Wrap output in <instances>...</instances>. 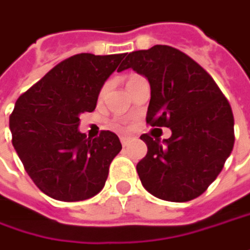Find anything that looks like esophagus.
Returning a JSON list of instances; mask_svg holds the SVG:
<instances>
[{
  "label": "esophagus",
  "instance_id": "obj_1",
  "mask_svg": "<svg viewBox=\"0 0 250 250\" xmlns=\"http://www.w3.org/2000/svg\"><path fill=\"white\" fill-rule=\"evenodd\" d=\"M120 141H122V144H123V146H127V144H128V141H130V137H127V136H122V137H120Z\"/></svg>",
  "mask_w": 250,
  "mask_h": 250
}]
</instances>
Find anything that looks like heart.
<instances>
[{
  "mask_svg": "<svg viewBox=\"0 0 250 250\" xmlns=\"http://www.w3.org/2000/svg\"><path fill=\"white\" fill-rule=\"evenodd\" d=\"M139 78H141V76H139V75H130V76H128V81H127V83L136 81V79H139ZM111 127H113V128H116V130H120V128H123V125H120V123H117V122L111 123Z\"/></svg>",
  "mask_w": 250,
  "mask_h": 250,
  "instance_id": "1",
  "label": "heart"
}]
</instances>
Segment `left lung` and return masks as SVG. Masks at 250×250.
<instances>
[{
    "instance_id": "left-lung-1",
    "label": "left lung",
    "mask_w": 250,
    "mask_h": 250,
    "mask_svg": "<svg viewBox=\"0 0 250 250\" xmlns=\"http://www.w3.org/2000/svg\"><path fill=\"white\" fill-rule=\"evenodd\" d=\"M128 67L146 76L151 87L146 122L172 133L163 141L140 137L148 148L137 164L140 181L164 201L197 198L215 181L233 148L229 102L204 67L172 46L131 52L122 63V70Z\"/></svg>"
}]
</instances>
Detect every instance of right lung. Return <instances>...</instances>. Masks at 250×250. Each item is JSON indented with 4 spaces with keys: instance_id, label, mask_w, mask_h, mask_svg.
Masks as SVG:
<instances>
[{
    "instance_id": "add662e5",
    "label": "right lung",
    "mask_w": 250,
    "mask_h": 250,
    "mask_svg": "<svg viewBox=\"0 0 250 250\" xmlns=\"http://www.w3.org/2000/svg\"><path fill=\"white\" fill-rule=\"evenodd\" d=\"M125 53L70 56L18 97L9 116L12 146L23 168L48 197L65 202L92 198L104 187L119 137L79 131L82 113L93 111L99 93Z\"/></svg>"
}]
</instances>
